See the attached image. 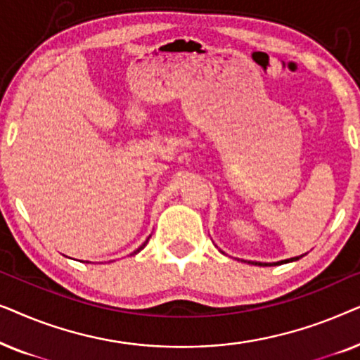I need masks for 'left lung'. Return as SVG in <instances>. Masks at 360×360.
<instances>
[{"instance_id": "obj_1", "label": "left lung", "mask_w": 360, "mask_h": 360, "mask_svg": "<svg viewBox=\"0 0 360 360\" xmlns=\"http://www.w3.org/2000/svg\"><path fill=\"white\" fill-rule=\"evenodd\" d=\"M300 257H303V255H300ZM300 257H292V259H287V260H280V262H274V264H262V262H250V264H255V265H278V264H287V262H293V260H298Z\"/></svg>"}]
</instances>
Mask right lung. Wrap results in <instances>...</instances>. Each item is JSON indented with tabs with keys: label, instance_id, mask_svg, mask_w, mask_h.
Returning a JSON list of instances; mask_svg holds the SVG:
<instances>
[{
	"label": "right lung",
	"instance_id": "add662e5",
	"mask_svg": "<svg viewBox=\"0 0 360 360\" xmlns=\"http://www.w3.org/2000/svg\"><path fill=\"white\" fill-rule=\"evenodd\" d=\"M147 243H149V238H147V239H146V243H144V244H142V245H141V248H139V249H136V250H134V252H132V254H131V255H134V254H137V252H141V250H142V249H144V248H146V244H147Z\"/></svg>",
	"mask_w": 360,
	"mask_h": 360
}]
</instances>
